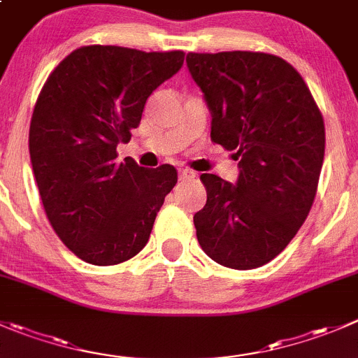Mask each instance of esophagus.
Segmentation results:
<instances>
[{"label":"esophagus","instance_id":"esophagus-1","mask_svg":"<svg viewBox=\"0 0 358 358\" xmlns=\"http://www.w3.org/2000/svg\"><path fill=\"white\" fill-rule=\"evenodd\" d=\"M196 178V173L190 171V169H180V180H194Z\"/></svg>","mask_w":358,"mask_h":358}]
</instances>
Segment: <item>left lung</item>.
<instances>
[{
  "mask_svg": "<svg viewBox=\"0 0 358 358\" xmlns=\"http://www.w3.org/2000/svg\"><path fill=\"white\" fill-rule=\"evenodd\" d=\"M211 112V140L239 159L236 185L203 173L208 199L194 215L215 262L255 269L275 259L306 220L325 154L324 115L296 68L266 52L187 55Z\"/></svg>",
  "mask_w": 358,
  "mask_h": 358,
  "instance_id": "8db88e82",
  "label": "left lung"
}]
</instances>
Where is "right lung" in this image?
Masks as SVG:
<instances>
[{"label":"right lung","instance_id":"add662e5","mask_svg":"<svg viewBox=\"0 0 358 358\" xmlns=\"http://www.w3.org/2000/svg\"><path fill=\"white\" fill-rule=\"evenodd\" d=\"M185 52L85 45L48 75L34 105L29 155L45 213L78 259L113 266L143 250L175 166L145 169L117 145L140 126L148 96L183 64Z\"/></svg>","mask_w":358,"mask_h":358}]
</instances>
